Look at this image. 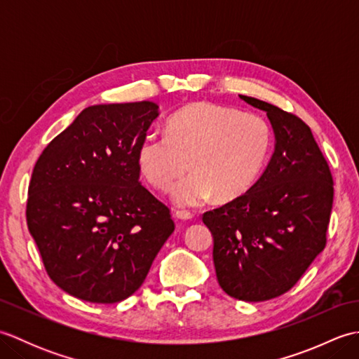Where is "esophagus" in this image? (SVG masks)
Segmentation results:
<instances>
[{
  "instance_id": "esophagus-1",
  "label": "esophagus",
  "mask_w": 359,
  "mask_h": 359,
  "mask_svg": "<svg viewBox=\"0 0 359 359\" xmlns=\"http://www.w3.org/2000/svg\"><path fill=\"white\" fill-rule=\"evenodd\" d=\"M175 219H179V220H191L193 215L189 211L179 210V211H175Z\"/></svg>"
}]
</instances>
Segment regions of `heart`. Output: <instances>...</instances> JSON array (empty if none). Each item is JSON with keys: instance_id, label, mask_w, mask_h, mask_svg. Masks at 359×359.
Instances as JSON below:
<instances>
[{"instance_id": "obj_1", "label": "heart", "mask_w": 359, "mask_h": 359, "mask_svg": "<svg viewBox=\"0 0 359 359\" xmlns=\"http://www.w3.org/2000/svg\"><path fill=\"white\" fill-rule=\"evenodd\" d=\"M273 144L271 126L257 114L194 103L170 117L166 133H148L137 147L140 171L179 207H199L212 196L231 201L257 180Z\"/></svg>"}]
</instances>
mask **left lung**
<instances>
[{
	"mask_svg": "<svg viewBox=\"0 0 359 359\" xmlns=\"http://www.w3.org/2000/svg\"><path fill=\"white\" fill-rule=\"evenodd\" d=\"M265 111L274 152L247 193L207 211L203 224L215 241L219 285L245 302L288 292L325 247L333 205V179L310 128L293 114L253 97Z\"/></svg>",
	"mask_w": 359,
	"mask_h": 359,
	"instance_id": "left-lung-1",
	"label": "left lung"
}]
</instances>
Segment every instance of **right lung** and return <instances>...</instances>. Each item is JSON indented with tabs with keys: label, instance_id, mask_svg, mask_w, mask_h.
Returning <instances> with one entry per match:
<instances>
[{
	"label": "right lung",
	"instance_id": "add662e5",
	"mask_svg": "<svg viewBox=\"0 0 359 359\" xmlns=\"http://www.w3.org/2000/svg\"><path fill=\"white\" fill-rule=\"evenodd\" d=\"M157 117L152 102L89 106L34 166L29 231L49 278L79 299L114 304L135 293L174 231L135 158Z\"/></svg>",
	"mask_w": 359,
	"mask_h": 359
}]
</instances>
